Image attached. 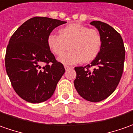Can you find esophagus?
I'll use <instances>...</instances> for the list:
<instances>
[{
	"label": "esophagus",
	"mask_w": 133,
	"mask_h": 133,
	"mask_svg": "<svg viewBox=\"0 0 133 133\" xmlns=\"http://www.w3.org/2000/svg\"><path fill=\"white\" fill-rule=\"evenodd\" d=\"M65 70H68V69H70V68H74V67L69 66V65H65Z\"/></svg>",
	"instance_id": "1"
}]
</instances>
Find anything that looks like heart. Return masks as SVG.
<instances>
[{
	"instance_id": "obj_1",
	"label": "heart",
	"mask_w": 133,
	"mask_h": 133,
	"mask_svg": "<svg viewBox=\"0 0 133 133\" xmlns=\"http://www.w3.org/2000/svg\"><path fill=\"white\" fill-rule=\"evenodd\" d=\"M60 35L52 33L48 36V45L57 55H61L67 49L71 50L59 58L65 65L77 62H89L97 57L102 47V39L96 29L79 23H71L59 31Z\"/></svg>"
}]
</instances>
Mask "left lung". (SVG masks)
<instances>
[{
  "label": "left lung",
  "mask_w": 133,
  "mask_h": 133,
  "mask_svg": "<svg viewBox=\"0 0 133 133\" xmlns=\"http://www.w3.org/2000/svg\"><path fill=\"white\" fill-rule=\"evenodd\" d=\"M100 32L102 43L100 51L90 64L75 67L74 82L81 96L89 102H98L107 98L116 89L124 70L125 48L120 34L105 23H90ZM94 69L90 70L89 68Z\"/></svg>",
  "instance_id": "left-lung-1"
}]
</instances>
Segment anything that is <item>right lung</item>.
I'll use <instances>...</instances> for the list:
<instances>
[{"label": "right lung", "mask_w": 133, "mask_h": 133, "mask_svg": "<svg viewBox=\"0 0 133 133\" xmlns=\"http://www.w3.org/2000/svg\"><path fill=\"white\" fill-rule=\"evenodd\" d=\"M65 23L35 17L23 23L9 39L6 71L15 91L28 102L40 103L51 98L65 71L48 45L51 32Z\"/></svg>", "instance_id": "right-lung-1"}]
</instances>
